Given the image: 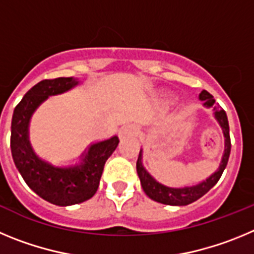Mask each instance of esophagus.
Segmentation results:
<instances>
[{
  "label": "esophagus",
  "instance_id": "34e87169",
  "mask_svg": "<svg viewBox=\"0 0 254 254\" xmlns=\"http://www.w3.org/2000/svg\"><path fill=\"white\" fill-rule=\"evenodd\" d=\"M137 133V127L134 125L123 126L120 129V137H127V136H133Z\"/></svg>",
  "mask_w": 254,
  "mask_h": 254
}]
</instances>
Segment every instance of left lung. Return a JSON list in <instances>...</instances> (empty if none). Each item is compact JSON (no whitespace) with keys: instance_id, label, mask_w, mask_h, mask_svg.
<instances>
[{"instance_id":"8db88e82","label":"left lung","mask_w":254,"mask_h":254,"mask_svg":"<svg viewBox=\"0 0 254 254\" xmlns=\"http://www.w3.org/2000/svg\"><path fill=\"white\" fill-rule=\"evenodd\" d=\"M199 100L203 102V107L206 108H212L214 112L215 120L217 121L219 126L223 129L224 138H225V147H224V154L220 165L217 170H215L208 178L205 181L199 182L198 185L194 186H188V187H168V186L163 185L160 182H158L154 177L145 169L142 164V150H140L138 154L137 163H136V169H137L138 178H140L141 186H142L143 192L147 194L151 199L156 201V202L164 203V205H170V206H186L190 203L194 202L198 198L206 194L211 188L214 187L219 182L220 177L223 174L224 169L226 168V164L229 160V155H230V134H229V122L228 117H226L225 111L219 109L215 104V99L212 98L210 93L206 90L201 91L199 94Z\"/></svg>"}]
</instances>
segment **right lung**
I'll return each instance as SVG.
<instances>
[{"label": "right lung", "mask_w": 254, "mask_h": 254, "mask_svg": "<svg viewBox=\"0 0 254 254\" xmlns=\"http://www.w3.org/2000/svg\"><path fill=\"white\" fill-rule=\"evenodd\" d=\"M78 78L43 80L33 86L16 105L11 122V154L26 185L35 193L57 206H71L90 199L99 187L104 164L118 146V137L91 143L80 156V163L56 167L35 154L29 137L34 112L49 96L66 93L78 85Z\"/></svg>", "instance_id": "1"}]
</instances>
